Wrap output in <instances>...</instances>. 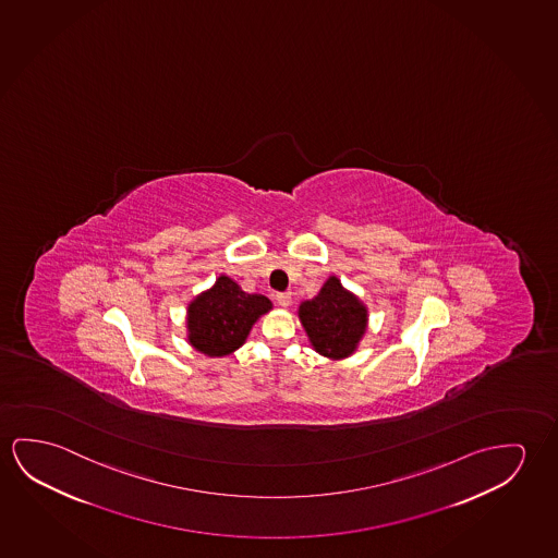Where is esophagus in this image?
I'll list each match as a JSON object with an SVG mask.
<instances>
[{
    "instance_id": "esophagus-1",
    "label": "esophagus",
    "mask_w": 558,
    "mask_h": 558,
    "mask_svg": "<svg viewBox=\"0 0 558 558\" xmlns=\"http://www.w3.org/2000/svg\"><path fill=\"white\" fill-rule=\"evenodd\" d=\"M276 303L286 310V307L292 305V295L290 293H276Z\"/></svg>"
}]
</instances>
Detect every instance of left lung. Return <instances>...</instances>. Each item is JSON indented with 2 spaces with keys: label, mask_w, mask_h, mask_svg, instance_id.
<instances>
[{
  "label": "left lung",
  "mask_w": 558,
  "mask_h": 558,
  "mask_svg": "<svg viewBox=\"0 0 558 558\" xmlns=\"http://www.w3.org/2000/svg\"><path fill=\"white\" fill-rule=\"evenodd\" d=\"M301 326L311 348L326 360L340 361L357 352L369 326V310L343 288L338 276H328L313 300L301 301Z\"/></svg>",
  "instance_id": "left-lung-1"
}]
</instances>
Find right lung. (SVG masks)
<instances>
[{"instance_id": "add662e5", "label": "right lung", "mask_w": 558, "mask_h": 558, "mask_svg": "<svg viewBox=\"0 0 558 558\" xmlns=\"http://www.w3.org/2000/svg\"><path fill=\"white\" fill-rule=\"evenodd\" d=\"M272 311V301L260 293H247L230 276L216 282L187 303V342L206 357H226L247 342L258 318Z\"/></svg>"}]
</instances>
